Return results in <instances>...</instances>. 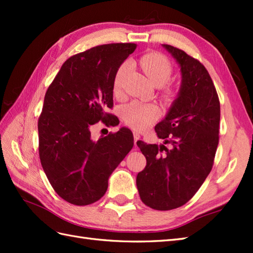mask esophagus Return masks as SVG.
Here are the masks:
<instances>
[{
  "instance_id": "34e87169",
  "label": "esophagus",
  "mask_w": 253,
  "mask_h": 253,
  "mask_svg": "<svg viewBox=\"0 0 253 253\" xmlns=\"http://www.w3.org/2000/svg\"><path fill=\"white\" fill-rule=\"evenodd\" d=\"M140 139V135L138 132H133V142H135V146H137V141Z\"/></svg>"
}]
</instances>
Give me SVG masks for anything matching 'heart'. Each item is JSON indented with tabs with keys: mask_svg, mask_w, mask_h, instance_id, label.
<instances>
[{
	"mask_svg": "<svg viewBox=\"0 0 253 253\" xmlns=\"http://www.w3.org/2000/svg\"><path fill=\"white\" fill-rule=\"evenodd\" d=\"M140 65L148 79L157 87L165 84L171 75V66L168 58L159 53H150L140 60ZM128 63H124L117 69L114 78V91H120L123 84V79L128 71ZM166 95L171 96V91H166ZM160 111L153 104H144L140 102H132L126 105L123 110V116L125 122L130 127L137 130L147 129L158 120Z\"/></svg>",
	"mask_w": 253,
	"mask_h": 253,
	"instance_id": "obj_1",
	"label": "heart"
}]
</instances>
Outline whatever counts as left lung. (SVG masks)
Listing matches in <instances>:
<instances>
[{"label": "left lung", "mask_w": 253, "mask_h": 253, "mask_svg": "<svg viewBox=\"0 0 253 253\" xmlns=\"http://www.w3.org/2000/svg\"><path fill=\"white\" fill-rule=\"evenodd\" d=\"M162 46L178 64L181 84L168 114L154 128L163 144L137 141L147 165L136 182L146 206L168 211L189 201L211 171L221 109L206 67L177 47Z\"/></svg>", "instance_id": "1"}]
</instances>
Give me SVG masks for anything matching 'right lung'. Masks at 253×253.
<instances>
[{
    "mask_svg": "<svg viewBox=\"0 0 253 253\" xmlns=\"http://www.w3.org/2000/svg\"><path fill=\"white\" fill-rule=\"evenodd\" d=\"M136 47L103 44L69 57L46 90L38 122L41 165L57 195L75 206L103 197L109 177L132 149L126 127L98 140L90 129L99 121L120 123L105 109L113 106L117 69Z\"/></svg>",
    "mask_w": 253,
    "mask_h": 253,
    "instance_id": "obj_1",
    "label": "right lung"
}]
</instances>
